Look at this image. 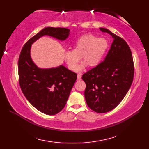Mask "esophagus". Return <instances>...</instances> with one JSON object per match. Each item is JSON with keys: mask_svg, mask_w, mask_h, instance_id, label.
I'll use <instances>...</instances> for the list:
<instances>
[{"mask_svg": "<svg viewBox=\"0 0 149 149\" xmlns=\"http://www.w3.org/2000/svg\"><path fill=\"white\" fill-rule=\"evenodd\" d=\"M77 79H78V80L81 79V74H78V76H77Z\"/></svg>", "mask_w": 149, "mask_h": 149, "instance_id": "1", "label": "esophagus"}]
</instances>
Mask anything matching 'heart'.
I'll return each instance as SVG.
<instances>
[{"label": "heart", "mask_w": 149, "mask_h": 149, "mask_svg": "<svg viewBox=\"0 0 149 149\" xmlns=\"http://www.w3.org/2000/svg\"><path fill=\"white\" fill-rule=\"evenodd\" d=\"M73 50L66 51L64 58L71 70H75L80 56L85 61L78 67L76 71H82L86 66H96L100 63L109 47V43L104 38H99L93 35H84L74 43Z\"/></svg>", "instance_id": "obj_1"}]
</instances>
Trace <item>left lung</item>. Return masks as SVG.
I'll use <instances>...</instances> for the list:
<instances>
[{
  "label": "left lung",
  "mask_w": 149,
  "mask_h": 149,
  "mask_svg": "<svg viewBox=\"0 0 149 149\" xmlns=\"http://www.w3.org/2000/svg\"><path fill=\"white\" fill-rule=\"evenodd\" d=\"M113 42L105 60L83 74L84 97L90 109L98 113L109 112L119 105L131 86L134 66L131 50L125 40L110 30Z\"/></svg>",
  "instance_id": "1"
}]
</instances>
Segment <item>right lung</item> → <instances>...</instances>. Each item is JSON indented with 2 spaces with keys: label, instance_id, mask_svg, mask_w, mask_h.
<instances>
[{
  "label": "right lung",
  "instance_id": "right-lung-1",
  "mask_svg": "<svg viewBox=\"0 0 149 149\" xmlns=\"http://www.w3.org/2000/svg\"><path fill=\"white\" fill-rule=\"evenodd\" d=\"M69 34L70 30L66 28H44L26 42L19 56L18 70L22 91L31 105L47 115H55L63 109L77 74L63 65L48 69L38 68L31 58V46L44 35L63 41Z\"/></svg>",
  "mask_w": 149,
  "mask_h": 149
}]
</instances>
